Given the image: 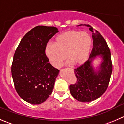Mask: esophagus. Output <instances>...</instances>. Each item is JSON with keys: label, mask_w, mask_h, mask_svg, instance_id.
Instances as JSON below:
<instances>
[{"label": "esophagus", "mask_w": 124, "mask_h": 124, "mask_svg": "<svg viewBox=\"0 0 124 124\" xmlns=\"http://www.w3.org/2000/svg\"><path fill=\"white\" fill-rule=\"evenodd\" d=\"M71 70H73V69H71ZM73 71H74V70H73Z\"/></svg>", "instance_id": "esophagus-1"}]
</instances>
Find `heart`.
<instances>
[{"instance_id":"b5f03b06","label":"heart","mask_w":124,"mask_h":124,"mask_svg":"<svg viewBox=\"0 0 124 124\" xmlns=\"http://www.w3.org/2000/svg\"><path fill=\"white\" fill-rule=\"evenodd\" d=\"M91 38L86 31L69 30L56 36L55 44L46 47V55L50 64L58 68L66 58L70 64L79 66L86 60Z\"/></svg>"}]
</instances>
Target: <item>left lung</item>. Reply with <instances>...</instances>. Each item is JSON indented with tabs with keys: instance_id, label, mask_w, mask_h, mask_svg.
I'll use <instances>...</instances> for the list:
<instances>
[{
	"instance_id": "1",
	"label": "left lung",
	"mask_w": 124,
	"mask_h": 124,
	"mask_svg": "<svg viewBox=\"0 0 124 124\" xmlns=\"http://www.w3.org/2000/svg\"><path fill=\"white\" fill-rule=\"evenodd\" d=\"M93 33V48L89 59L84 64L74 69L77 81L69 86L71 95L79 102H89L98 99L107 90L110 80L113 65L111 52L101 34L89 25ZM101 55L102 63L97 71L92 66L91 61L96 56Z\"/></svg>"
}]
</instances>
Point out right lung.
Returning <instances> with one entry per match:
<instances>
[{
	"mask_svg": "<svg viewBox=\"0 0 124 124\" xmlns=\"http://www.w3.org/2000/svg\"><path fill=\"white\" fill-rule=\"evenodd\" d=\"M58 32L55 27L36 26L22 38L15 51L11 75L21 98L31 104H41L52 94L59 70L49 63L47 44Z\"/></svg>",
	"mask_w": 124,
	"mask_h": 124,
	"instance_id": "add662e5",
	"label": "right lung"
}]
</instances>
